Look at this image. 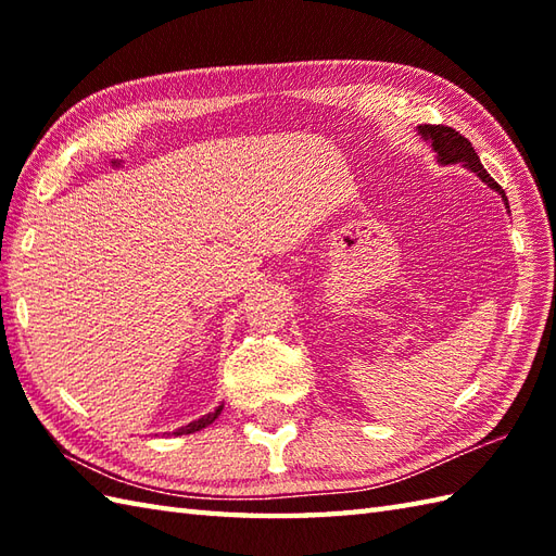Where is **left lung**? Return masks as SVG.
Masks as SVG:
<instances>
[{
  "mask_svg": "<svg viewBox=\"0 0 556 556\" xmlns=\"http://www.w3.org/2000/svg\"><path fill=\"white\" fill-rule=\"evenodd\" d=\"M418 134L425 140V143H430V148L434 150L437 162H440V164H460V167H466L468 172L478 174L480 179L492 188V191H497L502 195L504 205L509 207V200H506V195H504V188L485 172V167L480 164V157H478V152L473 150V146H470L468 138L460 136L456 128L425 124V126H418Z\"/></svg>",
  "mask_w": 556,
  "mask_h": 556,
  "instance_id": "left-lung-1",
  "label": "left lung"
}]
</instances>
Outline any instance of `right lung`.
<instances>
[{
    "label": "right lung",
    "mask_w": 556,
    "mask_h": 556,
    "mask_svg": "<svg viewBox=\"0 0 556 556\" xmlns=\"http://www.w3.org/2000/svg\"><path fill=\"white\" fill-rule=\"evenodd\" d=\"M222 408L224 406H217L215 410L212 413H207V416H203V418H198V420H193V422H188V425H184V428H179V430H174L172 434L174 437H181V434H191V432H198V430H203V428H207L210 422H215L217 420V416L222 413Z\"/></svg>",
    "instance_id": "right-lung-1"
}]
</instances>
